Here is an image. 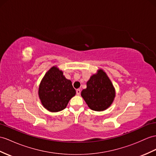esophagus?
<instances>
[{
    "mask_svg": "<svg viewBox=\"0 0 156 156\" xmlns=\"http://www.w3.org/2000/svg\"><path fill=\"white\" fill-rule=\"evenodd\" d=\"M76 93H77V95H79V94H80V93H81V90L79 89H77V90H76Z\"/></svg>",
    "mask_w": 156,
    "mask_h": 156,
    "instance_id": "1",
    "label": "esophagus"
}]
</instances>
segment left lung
I'll return each instance as SVG.
<instances>
[{
    "instance_id": "8db88e82",
    "label": "left lung",
    "mask_w": 156,
    "mask_h": 156,
    "mask_svg": "<svg viewBox=\"0 0 156 156\" xmlns=\"http://www.w3.org/2000/svg\"><path fill=\"white\" fill-rule=\"evenodd\" d=\"M81 94L91 110L104 111L112 104L116 90L106 72L99 69L90 76L87 82V88L81 91Z\"/></svg>"
}]
</instances>
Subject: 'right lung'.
<instances>
[{"mask_svg":"<svg viewBox=\"0 0 156 156\" xmlns=\"http://www.w3.org/2000/svg\"><path fill=\"white\" fill-rule=\"evenodd\" d=\"M75 94L71 81L66 78L63 71L57 66H53L45 73L38 88L41 105L51 112L65 109Z\"/></svg>","mask_w":156,"mask_h":156,"instance_id":"obj_1","label":"right lung"}]
</instances>
